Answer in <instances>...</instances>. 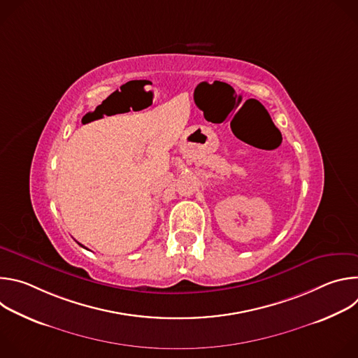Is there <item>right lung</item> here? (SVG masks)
Returning <instances> with one entry per match:
<instances>
[{"label": "right lung", "instance_id": "right-lung-1", "mask_svg": "<svg viewBox=\"0 0 358 358\" xmlns=\"http://www.w3.org/2000/svg\"><path fill=\"white\" fill-rule=\"evenodd\" d=\"M79 245H80V246H83V245H82V243H79ZM83 248H85V246H83Z\"/></svg>", "mask_w": 358, "mask_h": 358}]
</instances>
